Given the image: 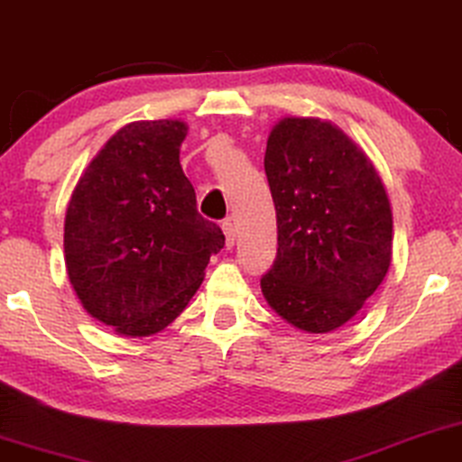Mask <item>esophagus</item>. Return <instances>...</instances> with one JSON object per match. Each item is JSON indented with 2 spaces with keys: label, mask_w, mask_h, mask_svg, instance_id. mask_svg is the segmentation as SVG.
<instances>
[{
  "label": "esophagus",
  "mask_w": 462,
  "mask_h": 462,
  "mask_svg": "<svg viewBox=\"0 0 462 462\" xmlns=\"http://www.w3.org/2000/svg\"><path fill=\"white\" fill-rule=\"evenodd\" d=\"M221 230H224L226 235V247L232 249V245L236 241V230L235 226H232V221H224V224H221Z\"/></svg>",
  "instance_id": "34e87169"
}]
</instances>
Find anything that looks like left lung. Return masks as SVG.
I'll use <instances>...</instances> for the list:
<instances>
[{"label": "left lung", "mask_w": 462, "mask_h": 462, "mask_svg": "<svg viewBox=\"0 0 462 462\" xmlns=\"http://www.w3.org/2000/svg\"><path fill=\"white\" fill-rule=\"evenodd\" d=\"M279 249L262 276L276 315L306 334L350 321L391 266L393 213L383 180L342 128L282 118L263 156Z\"/></svg>", "instance_id": "8db88e82"}]
</instances>
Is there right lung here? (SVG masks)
Wrapping results in <instances>:
<instances>
[{
    "label": "right lung",
    "mask_w": 462,
    "mask_h": 462,
    "mask_svg": "<svg viewBox=\"0 0 462 462\" xmlns=\"http://www.w3.org/2000/svg\"><path fill=\"white\" fill-rule=\"evenodd\" d=\"M181 120L122 126L79 177L65 215V266L79 302L122 336L164 329L226 238L196 208L180 164Z\"/></svg>",
    "instance_id": "1"
}]
</instances>
